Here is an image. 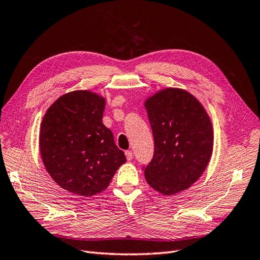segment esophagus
Masks as SVG:
<instances>
[{
    "instance_id": "1",
    "label": "esophagus",
    "mask_w": 260,
    "mask_h": 260,
    "mask_svg": "<svg viewBox=\"0 0 260 260\" xmlns=\"http://www.w3.org/2000/svg\"><path fill=\"white\" fill-rule=\"evenodd\" d=\"M125 157H127L128 160H131L133 158L132 151H125Z\"/></svg>"
}]
</instances>
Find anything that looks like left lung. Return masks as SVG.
Listing matches in <instances>:
<instances>
[{
    "instance_id": "left-lung-1",
    "label": "left lung",
    "mask_w": 260,
    "mask_h": 260,
    "mask_svg": "<svg viewBox=\"0 0 260 260\" xmlns=\"http://www.w3.org/2000/svg\"><path fill=\"white\" fill-rule=\"evenodd\" d=\"M154 137V156L143 168L146 182L164 195L186 190L205 171L214 131L205 108L191 93L167 88L144 103Z\"/></svg>"
}]
</instances>
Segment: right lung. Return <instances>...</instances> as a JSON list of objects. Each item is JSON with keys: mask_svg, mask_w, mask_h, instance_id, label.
Masks as SVG:
<instances>
[{"mask_svg": "<svg viewBox=\"0 0 260 260\" xmlns=\"http://www.w3.org/2000/svg\"><path fill=\"white\" fill-rule=\"evenodd\" d=\"M104 109L103 96L80 90L58 98L43 117L42 161L55 182L70 193L86 198L101 193L125 162L102 121Z\"/></svg>", "mask_w": 260, "mask_h": 260, "instance_id": "obj_1", "label": "right lung"}]
</instances>
